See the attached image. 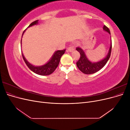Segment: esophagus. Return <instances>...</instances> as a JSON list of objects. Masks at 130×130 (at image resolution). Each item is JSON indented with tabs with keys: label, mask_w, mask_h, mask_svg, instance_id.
Masks as SVG:
<instances>
[{
	"label": "esophagus",
	"mask_w": 130,
	"mask_h": 130,
	"mask_svg": "<svg viewBox=\"0 0 130 130\" xmlns=\"http://www.w3.org/2000/svg\"><path fill=\"white\" fill-rule=\"evenodd\" d=\"M74 50V48L73 46H70L69 47H68V48L67 49V52H72Z\"/></svg>",
	"instance_id": "1"
}]
</instances>
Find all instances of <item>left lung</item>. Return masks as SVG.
Returning <instances> with one entry per match:
<instances>
[{"instance_id": "left-lung-1", "label": "left lung", "mask_w": 130, "mask_h": 130, "mask_svg": "<svg viewBox=\"0 0 130 130\" xmlns=\"http://www.w3.org/2000/svg\"><path fill=\"white\" fill-rule=\"evenodd\" d=\"M103 29L105 31H107V32H108L109 34H111L109 29L106 26H104ZM111 49L112 41L107 56L100 61H98L96 62H92L88 60L87 57H86L84 51L81 48L77 47V48H76V50L80 54V57L79 60L76 62L77 68L80 69L81 72L86 74H94L98 72L101 68H103L105 66V64L107 63V62L110 57V56H111Z\"/></svg>"}]
</instances>
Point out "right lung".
I'll use <instances>...</instances> for the list:
<instances>
[{"mask_svg": "<svg viewBox=\"0 0 130 130\" xmlns=\"http://www.w3.org/2000/svg\"><path fill=\"white\" fill-rule=\"evenodd\" d=\"M38 20L35 21L34 22L31 23V24L29 25V27L32 26L34 25H36L38 24ZM25 30L24 31V32L23 33L24 34L25 32ZM21 44H22V40H21ZM66 49L64 50H57L53 54V56L51 58L50 60L46 63V64L41 66H33L32 64H30V63L27 61L25 57L23 55V54H22V56L23 59H24V61L25 62L27 66L29 68L34 72L35 73H36L37 74L40 75H50L51 74H52L56 68L58 67L59 63H60V59L61 56L63 55L65 53Z\"/></svg>", "mask_w": 130, "mask_h": 130, "instance_id": "obj_1", "label": "right lung"}]
</instances>
